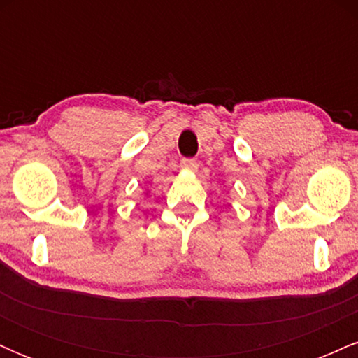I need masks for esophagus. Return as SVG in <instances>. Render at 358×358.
<instances>
[{"mask_svg": "<svg viewBox=\"0 0 358 358\" xmlns=\"http://www.w3.org/2000/svg\"><path fill=\"white\" fill-rule=\"evenodd\" d=\"M180 168H182V170H187V171H196L199 163H196V159L185 158V159H182V163H180Z\"/></svg>", "mask_w": 358, "mask_h": 358, "instance_id": "obj_1", "label": "esophagus"}]
</instances>
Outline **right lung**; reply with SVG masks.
<instances>
[{"instance_id": "right-lung-1", "label": "right lung", "mask_w": 358, "mask_h": 358, "mask_svg": "<svg viewBox=\"0 0 358 358\" xmlns=\"http://www.w3.org/2000/svg\"><path fill=\"white\" fill-rule=\"evenodd\" d=\"M145 195H148V192H146V193H145Z\"/></svg>"}]
</instances>
